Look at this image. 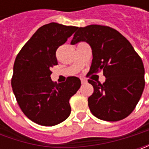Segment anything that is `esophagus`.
Here are the masks:
<instances>
[{"instance_id":"esophagus-1","label":"esophagus","mask_w":149,"mask_h":149,"mask_svg":"<svg viewBox=\"0 0 149 149\" xmlns=\"http://www.w3.org/2000/svg\"><path fill=\"white\" fill-rule=\"evenodd\" d=\"M86 82H87V80H86L85 79H84V78H83V79H81V83L83 84H84L86 83Z\"/></svg>"}]
</instances>
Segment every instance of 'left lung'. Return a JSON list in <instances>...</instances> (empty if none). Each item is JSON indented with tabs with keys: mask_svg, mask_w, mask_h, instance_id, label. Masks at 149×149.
<instances>
[{
	"mask_svg": "<svg viewBox=\"0 0 149 149\" xmlns=\"http://www.w3.org/2000/svg\"><path fill=\"white\" fill-rule=\"evenodd\" d=\"M85 41L92 49L89 74L103 71L105 82L89 79L94 93L88 99L91 113L100 119L118 121L134 111L144 89V67L129 40L116 30L100 25L77 28L71 45Z\"/></svg>",
	"mask_w": 149,
	"mask_h": 149,
	"instance_id": "1",
	"label": "left lung"
}]
</instances>
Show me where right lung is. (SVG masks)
Listing matches in <instances>:
<instances>
[{
	"mask_svg": "<svg viewBox=\"0 0 149 149\" xmlns=\"http://www.w3.org/2000/svg\"><path fill=\"white\" fill-rule=\"evenodd\" d=\"M77 28L54 22L41 26L15 58L11 79L13 93L20 109L34 123L54 126L70 114V99L80 88V79L71 76L64 83H54L50 69L58 64L57 49Z\"/></svg>",
	"mask_w": 149,
	"mask_h": 149,
	"instance_id": "right-lung-1",
	"label": "right lung"
}]
</instances>
